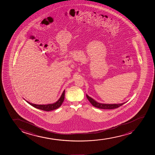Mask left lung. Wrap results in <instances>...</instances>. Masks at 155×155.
I'll return each mask as SVG.
<instances>
[{"label":"left lung","mask_w":155,"mask_h":155,"mask_svg":"<svg viewBox=\"0 0 155 155\" xmlns=\"http://www.w3.org/2000/svg\"><path fill=\"white\" fill-rule=\"evenodd\" d=\"M87 95V97L88 101L90 102V103L93 105L94 107H97V108H100V109H108V110H111V109H114V108H118L119 107L121 106L124 104L125 102H123L122 103H118V104H104V103H99L96 101H95L94 99L88 96V95Z\"/></svg>","instance_id":"1"}]
</instances>
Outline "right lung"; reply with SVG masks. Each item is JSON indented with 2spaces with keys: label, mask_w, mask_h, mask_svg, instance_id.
<instances>
[{
  "label": "right lung",
  "mask_w": 155,
  "mask_h": 155,
  "mask_svg": "<svg viewBox=\"0 0 155 155\" xmlns=\"http://www.w3.org/2000/svg\"><path fill=\"white\" fill-rule=\"evenodd\" d=\"M64 94H65V90H64V91L62 94L61 96L60 97V98L58 100H57L55 103L48 104H36L30 103L27 100H25L29 104L32 105V107H34L35 108L45 110V111H51V110H56L57 108H59L61 105L62 103H63L64 99Z\"/></svg>",
  "instance_id": "right-lung-1"
}]
</instances>
